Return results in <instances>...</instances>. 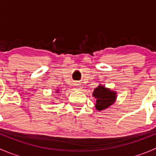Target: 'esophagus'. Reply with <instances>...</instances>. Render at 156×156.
<instances>
[{
    "label": "esophagus",
    "instance_id": "obj_1",
    "mask_svg": "<svg viewBox=\"0 0 156 156\" xmlns=\"http://www.w3.org/2000/svg\"><path fill=\"white\" fill-rule=\"evenodd\" d=\"M73 87L75 90H81V86H80L78 84H75V85H74Z\"/></svg>",
    "mask_w": 156,
    "mask_h": 156
}]
</instances>
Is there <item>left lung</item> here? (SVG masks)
<instances>
[{
    "instance_id": "8db88e82",
    "label": "left lung",
    "mask_w": 156,
    "mask_h": 156,
    "mask_svg": "<svg viewBox=\"0 0 156 156\" xmlns=\"http://www.w3.org/2000/svg\"><path fill=\"white\" fill-rule=\"evenodd\" d=\"M93 97L97 100L95 104L96 109L101 111L109 107L116 100V92L111 90L103 85H99L93 92Z\"/></svg>"
}]
</instances>
